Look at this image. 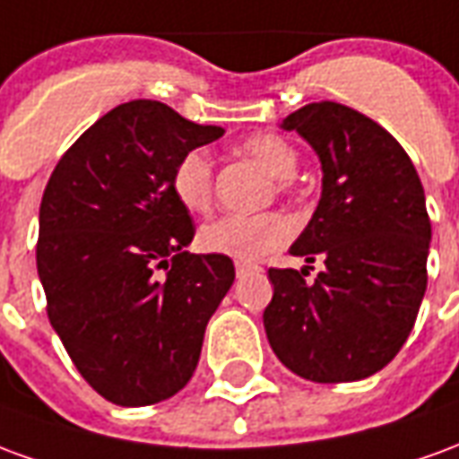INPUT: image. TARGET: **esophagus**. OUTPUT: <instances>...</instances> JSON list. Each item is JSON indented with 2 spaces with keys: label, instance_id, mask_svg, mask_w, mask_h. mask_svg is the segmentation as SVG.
Returning <instances> with one entry per match:
<instances>
[{
  "label": "esophagus",
  "instance_id": "1",
  "mask_svg": "<svg viewBox=\"0 0 459 459\" xmlns=\"http://www.w3.org/2000/svg\"><path fill=\"white\" fill-rule=\"evenodd\" d=\"M253 268H258V265H253L248 260H236V273H238V275H243V273H248V270Z\"/></svg>",
  "mask_w": 459,
  "mask_h": 459
}]
</instances>
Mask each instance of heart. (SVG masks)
<instances>
[{
  "instance_id": "b5f03b06",
  "label": "heart",
  "mask_w": 459,
  "mask_h": 459,
  "mask_svg": "<svg viewBox=\"0 0 459 459\" xmlns=\"http://www.w3.org/2000/svg\"><path fill=\"white\" fill-rule=\"evenodd\" d=\"M240 152L255 160L270 177L280 179L285 189L288 179L298 171L299 157L288 140L273 132L253 134L240 144ZM171 191L181 206L201 213L211 206L213 196V164L204 150H189L181 154L171 171ZM292 236V223L282 213H255V216H219L209 221L199 233L201 248L216 255L236 260H255L270 250L285 246Z\"/></svg>"
}]
</instances>
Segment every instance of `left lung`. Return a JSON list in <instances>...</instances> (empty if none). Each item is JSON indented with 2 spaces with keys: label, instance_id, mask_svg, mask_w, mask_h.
Here are the masks:
<instances>
[{
  "label": "left lung",
  "instance_id": "left-lung-1",
  "mask_svg": "<svg viewBox=\"0 0 459 459\" xmlns=\"http://www.w3.org/2000/svg\"><path fill=\"white\" fill-rule=\"evenodd\" d=\"M280 127L298 132L322 164V196L290 246L325 260L268 273L263 312L273 351L315 384L361 381L394 359L423 302L430 219L423 184L403 147L371 117L339 103H309Z\"/></svg>",
  "mask_w": 459,
  "mask_h": 459
}]
</instances>
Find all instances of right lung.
Returning a JSON list of instances; mask_svg holds the SVG:
<instances>
[{"label":"right lung","mask_w":459,"mask_h":459,"mask_svg":"<svg viewBox=\"0 0 459 459\" xmlns=\"http://www.w3.org/2000/svg\"><path fill=\"white\" fill-rule=\"evenodd\" d=\"M157 100L113 108L56 164L39 211L36 268L48 319L88 384L125 408L160 403L196 371L211 315L236 280L194 255L171 191L181 154L219 140Z\"/></svg>","instance_id":"add662e5"}]
</instances>
